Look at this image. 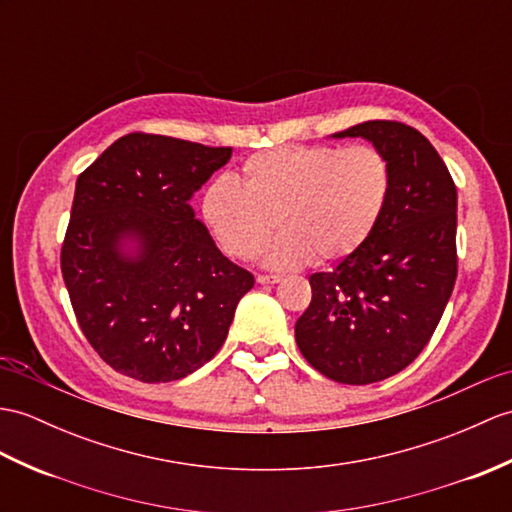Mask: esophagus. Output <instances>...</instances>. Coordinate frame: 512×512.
<instances>
[{
  "mask_svg": "<svg viewBox=\"0 0 512 512\" xmlns=\"http://www.w3.org/2000/svg\"><path fill=\"white\" fill-rule=\"evenodd\" d=\"M279 281H281V277H277V275H257L259 285H275Z\"/></svg>",
  "mask_w": 512,
  "mask_h": 512,
  "instance_id": "obj_1",
  "label": "esophagus"
}]
</instances>
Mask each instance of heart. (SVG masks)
<instances>
[{"mask_svg":"<svg viewBox=\"0 0 512 512\" xmlns=\"http://www.w3.org/2000/svg\"><path fill=\"white\" fill-rule=\"evenodd\" d=\"M390 163L371 146H283L257 152L240 168V185L213 181L200 213L213 240L235 259L255 257L268 246L264 264L299 268L340 261L360 251L386 209Z\"/></svg>","mask_w":512,"mask_h":512,"instance_id":"b5f03b06","label":"heart"}]
</instances>
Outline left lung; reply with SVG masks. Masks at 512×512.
Wrapping results in <instances>:
<instances>
[{
    "mask_svg": "<svg viewBox=\"0 0 512 512\" xmlns=\"http://www.w3.org/2000/svg\"><path fill=\"white\" fill-rule=\"evenodd\" d=\"M329 137H362L384 152L392 187L360 251L310 277L312 303L294 336L316 371L362 386L403 371L430 342L456 283L458 196L417 128L373 120Z\"/></svg>",
    "mask_w": 512,
    "mask_h": 512,
    "instance_id": "1",
    "label": "left lung"
}]
</instances>
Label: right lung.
<instances>
[{"mask_svg":"<svg viewBox=\"0 0 512 512\" xmlns=\"http://www.w3.org/2000/svg\"><path fill=\"white\" fill-rule=\"evenodd\" d=\"M231 152L133 133L78 176L63 279L82 334L117 373L172 382L227 340L255 279L218 251L189 200Z\"/></svg>","mask_w":512,"mask_h":512,"instance_id":"right-lung-1","label":"right lung"}]
</instances>
